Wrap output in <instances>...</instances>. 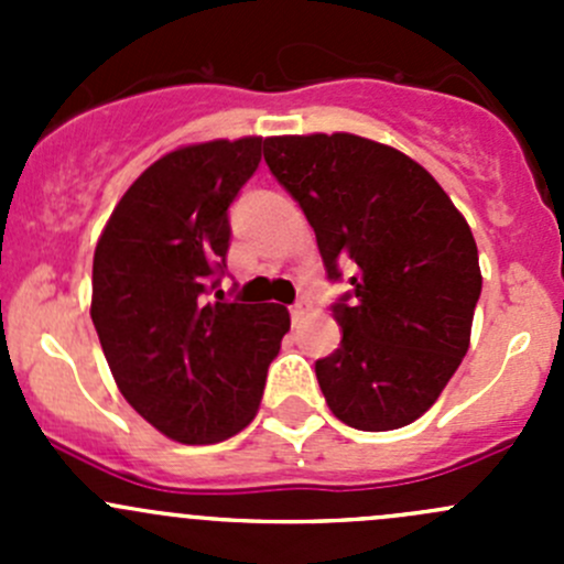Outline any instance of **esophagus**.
Returning a JSON list of instances; mask_svg holds the SVG:
<instances>
[{"mask_svg":"<svg viewBox=\"0 0 564 564\" xmlns=\"http://www.w3.org/2000/svg\"><path fill=\"white\" fill-rule=\"evenodd\" d=\"M308 311H311V303H308V300H297V303L292 305V322H294V324L303 322V318L308 316Z\"/></svg>","mask_w":564,"mask_h":564,"instance_id":"esophagus-1","label":"esophagus"}]
</instances>
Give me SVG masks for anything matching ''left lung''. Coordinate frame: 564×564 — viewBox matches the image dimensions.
<instances>
[{
	"label": "left lung",
	"mask_w": 564,
	"mask_h": 564,
	"mask_svg": "<svg viewBox=\"0 0 564 564\" xmlns=\"http://www.w3.org/2000/svg\"><path fill=\"white\" fill-rule=\"evenodd\" d=\"M264 161L314 226L340 346L316 360L329 412L392 431L429 412L469 349L482 289L469 224L440 182L395 147L355 133L272 135Z\"/></svg>",
	"instance_id": "1"
}]
</instances>
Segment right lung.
<instances>
[{"label":"right lung","mask_w":564,"mask_h":564,"mask_svg":"<svg viewBox=\"0 0 564 564\" xmlns=\"http://www.w3.org/2000/svg\"><path fill=\"white\" fill-rule=\"evenodd\" d=\"M261 135L187 144L124 191L93 261V324L124 401L182 445H215L256 417L289 333L275 303H207L229 250V204Z\"/></svg>","instance_id":"obj_1"}]
</instances>
